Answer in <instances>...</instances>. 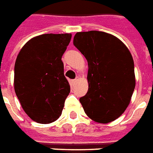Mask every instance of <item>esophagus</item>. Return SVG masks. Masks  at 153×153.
<instances>
[{"instance_id": "34e87169", "label": "esophagus", "mask_w": 153, "mask_h": 153, "mask_svg": "<svg viewBox=\"0 0 153 153\" xmlns=\"http://www.w3.org/2000/svg\"><path fill=\"white\" fill-rule=\"evenodd\" d=\"M77 81H78V78H76L75 79H74V80H73V82H76Z\"/></svg>"}]
</instances>
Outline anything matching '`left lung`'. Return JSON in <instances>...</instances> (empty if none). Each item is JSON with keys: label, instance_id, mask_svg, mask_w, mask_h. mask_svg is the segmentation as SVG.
<instances>
[{"label": "left lung", "instance_id": "obj_1", "mask_svg": "<svg viewBox=\"0 0 153 153\" xmlns=\"http://www.w3.org/2000/svg\"><path fill=\"white\" fill-rule=\"evenodd\" d=\"M73 43L88 63V91L79 99L86 114L100 123L117 119L135 87L130 51L117 37L98 30L78 32Z\"/></svg>", "mask_w": 153, "mask_h": 153}]
</instances>
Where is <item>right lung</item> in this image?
Segmentation results:
<instances>
[{"label":"right lung","instance_id":"obj_1","mask_svg":"<svg viewBox=\"0 0 153 153\" xmlns=\"http://www.w3.org/2000/svg\"><path fill=\"white\" fill-rule=\"evenodd\" d=\"M71 34H45L23 46L14 65V90L25 113L38 123L62 114L71 87L64 75L62 55Z\"/></svg>","mask_w":153,"mask_h":153}]
</instances>
